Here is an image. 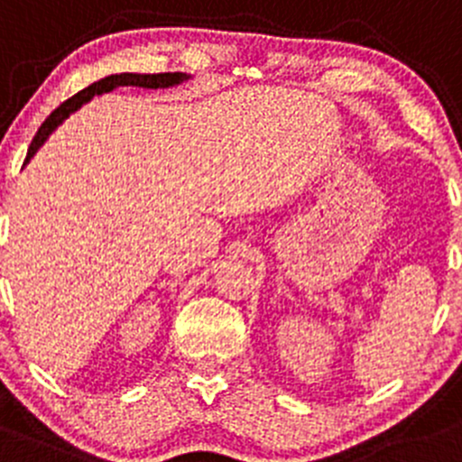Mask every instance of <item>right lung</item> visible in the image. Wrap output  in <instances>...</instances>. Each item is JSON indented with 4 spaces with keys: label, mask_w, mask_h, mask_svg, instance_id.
<instances>
[{
    "label": "right lung",
    "mask_w": 462,
    "mask_h": 462,
    "mask_svg": "<svg viewBox=\"0 0 462 462\" xmlns=\"http://www.w3.org/2000/svg\"><path fill=\"white\" fill-rule=\"evenodd\" d=\"M189 79L191 76L182 74V71H169V74H133V71H122V74H110V76H106V79L97 80V83L88 85V88L80 89L79 94H74V97L67 98L65 103H60V106H58L56 110H53L51 115L44 119V124L38 128L33 142H31L24 164L29 162L35 153H38L40 146L49 140V135H51V133L56 131V128L60 126L67 117H69V115H74L80 106H85L88 101H92L94 97H101V94H107L117 88L167 89V88H176V85L185 83V80H189Z\"/></svg>",
    "instance_id": "1"
}]
</instances>
